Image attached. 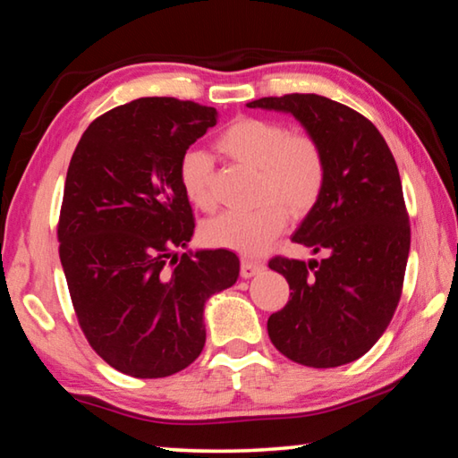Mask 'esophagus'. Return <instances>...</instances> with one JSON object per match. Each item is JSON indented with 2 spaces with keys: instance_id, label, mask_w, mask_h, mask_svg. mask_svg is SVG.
Segmentation results:
<instances>
[{
  "instance_id": "esophagus-1",
  "label": "esophagus",
  "mask_w": 458,
  "mask_h": 458,
  "mask_svg": "<svg viewBox=\"0 0 458 458\" xmlns=\"http://www.w3.org/2000/svg\"><path fill=\"white\" fill-rule=\"evenodd\" d=\"M262 270H265V265L262 262H257V260H248L244 259L242 265H240V275H242V278H252L260 275Z\"/></svg>"
}]
</instances>
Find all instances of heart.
Wrapping results in <instances>:
<instances>
[{
    "mask_svg": "<svg viewBox=\"0 0 458 458\" xmlns=\"http://www.w3.org/2000/svg\"><path fill=\"white\" fill-rule=\"evenodd\" d=\"M216 147L238 164L259 169L252 210H228L204 226L206 242L246 257L260 254L281 234L293 216L313 210L325 183V155L307 133H291L281 123L244 117L222 131ZM183 196L199 210L216 206L212 161L206 151L188 149L177 164Z\"/></svg>",
    "mask_w": 458,
    "mask_h": 458,
    "instance_id": "obj_1",
    "label": "heart"
}]
</instances>
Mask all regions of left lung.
Returning <instances> with one entry per match:
<instances>
[{
  "label": "left lung",
  "instance_id": "obj_1",
  "mask_svg": "<svg viewBox=\"0 0 458 458\" xmlns=\"http://www.w3.org/2000/svg\"><path fill=\"white\" fill-rule=\"evenodd\" d=\"M246 106L291 114L325 155L321 196L293 234L323 259L268 262L293 291L268 317V337L309 368L355 361L382 337L404 283L410 224L396 161L366 117L331 98L294 92Z\"/></svg>",
  "mask_w": 458,
  "mask_h": 458
}]
</instances>
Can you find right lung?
Returning a JSON list of instances; mask_svg holds the SVG:
<instances>
[{
    "label": "right lung",
    "mask_w": 458,
    "mask_h": 458,
    "mask_svg": "<svg viewBox=\"0 0 458 458\" xmlns=\"http://www.w3.org/2000/svg\"><path fill=\"white\" fill-rule=\"evenodd\" d=\"M216 119L191 100H131L90 123L68 165L60 262L92 350L127 376L188 368L206 344V301L238 278L234 252L188 248L196 224L177 180Z\"/></svg>",
    "instance_id": "right-lung-1"
}]
</instances>
